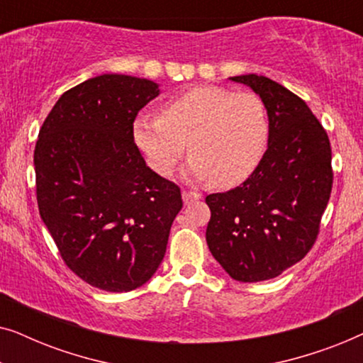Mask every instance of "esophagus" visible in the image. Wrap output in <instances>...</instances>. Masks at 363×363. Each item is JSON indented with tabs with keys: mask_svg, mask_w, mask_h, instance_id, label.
<instances>
[{
	"mask_svg": "<svg viewBox=\"0 0 363 363\" xmlns=\"http://www.w3.org/2000/svg\"><path fill=\"white\" fill-rule=\"evenodd\" d=\"M182 196H183V201H185V205H190V203L196 201V200H200V198H201L200 193H196V191H190V190H183Z\"/></svg>",
	"mask_w": 363,
	"mask_h": 363,
	"instance_id": "1",
	"label": "esophagus"
}]
</instances>
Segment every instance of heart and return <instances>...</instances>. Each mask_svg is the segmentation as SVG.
I'll use <instances>...</instances> for the list:
<instances>
[{
	"mask_svg": "<svg viewBox=\"0 0 363 363\" xmlns=\"http://www.w3.org/2000/svg\"><path fill=\"white\" fill-rule=\"evenodd\" d=\"M132 140L160 177L175 172L188 143V175L230 188L259 165L269 142V118L256 94L195 86L163 104L158 117H137Z\"/></svg>",
	"mask_w": 363,
	"mask_h": 363,
	"instance_id": "obj_1",
	"label": "heart"
}]
</instances>
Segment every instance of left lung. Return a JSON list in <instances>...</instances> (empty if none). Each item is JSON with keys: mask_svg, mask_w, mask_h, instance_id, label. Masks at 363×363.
Here are the masks:
<instances>
[{"mask_svg": "<svg viewBox=\"0 0 363 363\" xmlns=\"http://www.w3.org/2000/svg\"><path fill=\"white\" fill-rule=\"evenodd\" d=\"M264 102L269 142L259 165L240 186L206 196V242L233 279L257 282L299 262L319 235L332 191L327 132L294 92L269 77H230Z\"/></svg>", "mask_w": 363, "mask_h": 363, "instance_id": "obj_1", "label": "left lung"}]
</instances>
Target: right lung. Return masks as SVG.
<instances>
[{
  "instance_id": "obj_1",
  "label": "right lung",
  "mask_w": 363,
  "mask_h": 363,
  "mask_svg": "<svg viewBox=\"0 0 363 363\" xmlns=\"http://www.w3.org/2000/svg\"><path fill=\"white\" fill-rule=\"evenodd\" d=\"M158 92L123 74L87 79L59 97L34 148L39 215L59 255L107 292L155 274L183 206L178 185L150 170L132 140L138 111Z\"/></svg>"
}]
</instances>
